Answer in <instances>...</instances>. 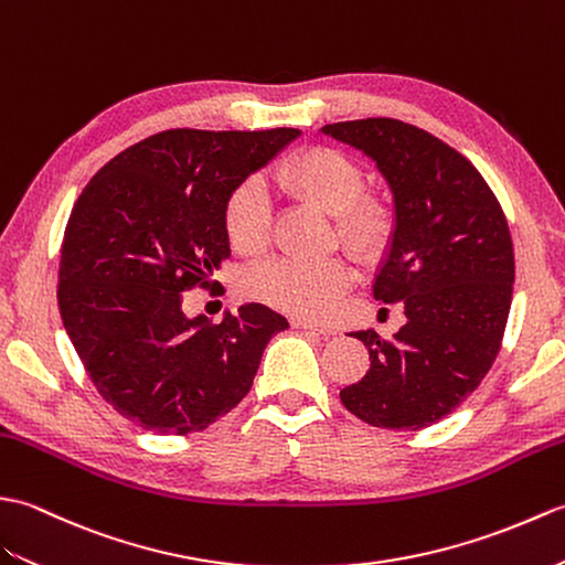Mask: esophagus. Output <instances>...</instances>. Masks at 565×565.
Returning a JSON list of instances; mask_svg holds the SVG:
<instances>
[{"mask_svg": "<svg viewBox=\"0 0 565 565\" xmlns=\"http://www.w3.org/2000/svg\"><path fill=\"white\" fill-rule=\"evenodd\" d=\"M292 329H297V331H311V333H319L321 338H331V335H335V331H333V329H329V326H317V323L305 321V319H292Z\"/></svg>", "mask_w": 565, "mask_h": 565, "instance_id": "obj_1", "label": "esophagus"}]
</instances>
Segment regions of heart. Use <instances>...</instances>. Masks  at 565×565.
<instances>
[{
  "label": "heart",
  "mask_w": 565,
  "mask_h": 565,
  "mask_svg": "<svg viewBox=\"0 0 565 565\" xmlns=\"http://www.w3.org/2000/svg\"><path fill=\"white\" fill-rule=\"evenodd\" d=\"M285 193L309 203L329 217L343 244L358 254H372L388 230V217L380 203L360 198L365 179L358 164L333 149L317 147L292 157L275 173ZM230 244L239 254H256L268 242L270 203L254 181L242 183L224 210ZM350 285V273L338 260L302 263L290 258L270 260L248 273L244 290L248 297L297 317L321 319Z\"/></svg>",
  "instance_id": "1"
}]
</instances>
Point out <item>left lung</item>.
I'll return each instance as SVG.
<instances>
[{"label":"left lung","mask_w":565,"mask_h":565,"mask_svg":"<svg viewBox=\"0 0 565 565\" xmlns=\"http://www.w3.org/2000/svg\"><path fill=\"white\" fill-rule=\"evenodd\" d=\"M321 135L365 154L392 191L394 224L372 290L406 315L392 341L374 329L348 333L372 365L341 401L377 428H428L481 384L503 341L515 282L505 215L471 161L416 125L367 118L323 125Z\"/></svg>","instance_id":"obj_1"}]
</instances>
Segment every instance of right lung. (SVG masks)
I'll return each instance as SVG.
<instances>
[{"instance_id": "right-lung-1", "label": "right lung", "mask_w": 565, "mask_h": 565, "mask_svg": "<svg viewBox=\"0 0 565 565\" xmlns=\"http://www.w3.org/2000/svg\"><path fill=\"white\" fill-rule=\"evenodd\" d=\"M302 135L167 130L86 183L60 250L57 305L86 372L120 416L157 435L205 430L248 394L287 319L258 302L220 323L183 292L230 256L232 193Z\"/></svg>"}]
</instances>
